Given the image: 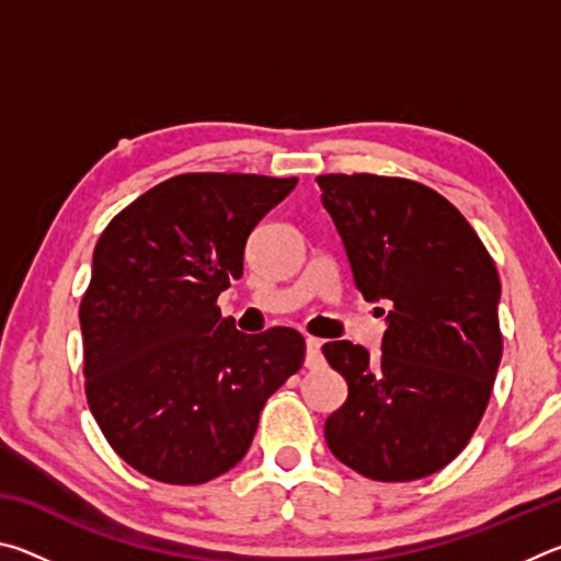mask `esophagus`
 <instances>
[{
	"instance_id": "34e87169",
	"label": "esophagus",
	"mask_w": 561,
	"mask_h": 561,
	"mask_svg": "<svg viewBox=\"0 0 561 561\" xmlns=\"http://www.w3.org/2000/svg\"><path fill=\"white\" fill-rule=\"evenodd\" d=\"M321 360H324V356H321V341L309 336L307 339V368L321 366Z\"/></svg>"
}]
</instances>
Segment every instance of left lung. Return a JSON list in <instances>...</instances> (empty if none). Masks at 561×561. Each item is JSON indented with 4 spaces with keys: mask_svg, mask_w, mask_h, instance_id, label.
<instances>
[{
    "mask_svg": "<svg viewBox=\"0 0 561 561\" xmlns=\"http://www.w3.org/2000/svg\"><path fill=\"white\" fill-rule=\"evenodd\" d=\"M356 289L388 299L381 356L324 344L346 403L324 423L329 450L364 478L421 480L470 443L502 358L500 277L488 247L428 185L371 173L319 175Z\"/></svg>",
    "mask_w": 561,
    "mask_h": 561,
    "instance_id": "1",
    "label": "left lung"
}]
</instances>
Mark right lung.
<instances>
[{
  "instance_id": "1",
  "label": "right lung",
  "mask_w": 561,
  "mask_h": 561,
  "mask_svg": "<svg viewBox=\"0 0 561 561\" xmlns=\"http://www.w3.org/2000/svg\"><path fill=\"white\" fill-rule=\"evenodd\" d=\"M297 178L183 173L113 217L79 319L87 398L133 470L203 485L250 450L267 398L304 364V336H247L217 307L244 244Z\"/></svg>"
}]
</instances>
